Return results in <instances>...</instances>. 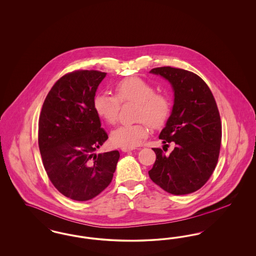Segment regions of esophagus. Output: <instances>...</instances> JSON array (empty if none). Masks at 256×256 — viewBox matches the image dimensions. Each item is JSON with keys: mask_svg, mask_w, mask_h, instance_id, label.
Wrapping results in <instances>:
<instances>
[{"mask_svg": "<svg viewBox=\"0 0 256 256\" xmlns=\"http://www.w3.org/2000/svg\"><path fill=\"white\" fill-rule=\"evenodd\" d=\"M121 150H122V152H130V150H134V148H126V146H122Z\"/></svg>", "mask_w": 256, "mask_h": 256, "instance_id": "1", "label": "esophagus"}]
</instances>
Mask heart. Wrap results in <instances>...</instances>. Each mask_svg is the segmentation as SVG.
Here are the masks:
<instances>
[{
  "label": "heart",
  "mask_w": 256,
  "mask_h": 256,
  "mask_svg": "<svg viewBox=\"0 0 256 256\" xmlns=\"http://www.w3.org/2000/svg\"><path fill=\"white\" fill-rule=\"evenodd\" d=\"M115 95L102 91L95 95L93 106L98 116L108 124L117 121L121 102H135L136 124H121L110 134V140L117 146L134 148L140 145L148 134V126L158 128L169 117L170 102L163 94L156 93L154 87L146 80L134 76L121 80L115 86Z\"/></svg>",
  "instance_id": "heart-1"
}]
</instances>
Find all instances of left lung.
<instances>
[{
    "label": "left lung",
    "instance_id": "obj_1",
    "mask_svg": "<svg viewBox=\"0 0 256 256\" xmlns=\"http://www.w3.org/2000/svg\"><path fill=\"white\" fill-rule=\"evenodd\" d=\"M150 73L161 76L174 90V106L159 134L163 143H174L165 156L154 148L156 160L148 170L150 180L172 195H187L202 188L217 165L222 124L217 104L206 84L196 74L172 67Z\"/></svg>",
    "mask_w": 256,
    "mask_h": 256
}]
</instances>
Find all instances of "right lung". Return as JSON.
<instances>
[{
  "mask_svg": "<svg viewBox=\"0 0 256 256\" xmlns=\"http://www.w3.org/2000/svg\"><path fill=\"white\" fill-rule=\"evenodd\" d=\"M106 73L80 70L66 74L50 90L38 124V145L50 182L62 195L89 200L111 182L118 150L97 154L108 138L93 106Z\"/></svg>",
  "mask_w": 256,
  "mask_h": 256,
  "instance_id": "add662e5",
  "label": "right lung"
}]
</instances>
